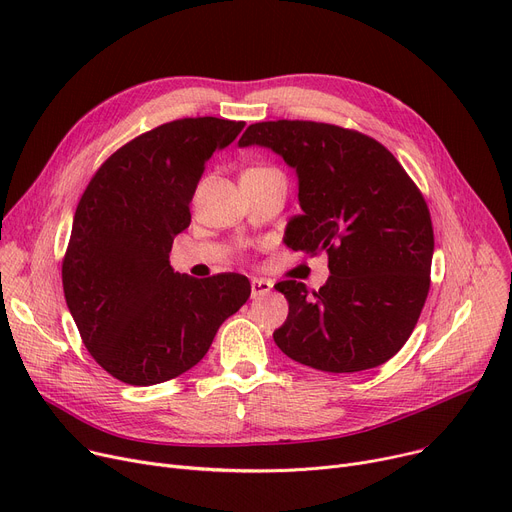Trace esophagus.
<instances>
[{"label": "esophagus", "mask_w": 512, "mask_h": 512, "mask_svg": "<svg viewBox=\"0 0 512 512\" xmlns=\"http://www.w3.org/2000/svg\"><path fill=\"white\" fill-rule=\"evenodd\" d=\"M272 282L270 280H261V278H253L251 280V297L253 299H259V297H265L267 292L272 290Z\"/></svg>", "instance_id": "obj_1"}]
</instances>
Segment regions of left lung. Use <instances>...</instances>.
<instances>
[{
	"mask_svg": "<svg viewBox=\"0 0 512 512\" xmlns=\"http://www.w3.org/2000/svg\"><path fill=\"white\" fill-rule=\"evenodd\" d=\"M240 147H270L299 176L301 215L284 242L328 253L319 290L276 284L288 317L274 332L280 351L319 371L355 373L392 359L413 334L429 292L434 228L427 203L375 139L309 120L251 124Z\"/></svg>",
	"mask_w": 512,
	"mask_h": 512,
	"instance_id": "1",
	"label": "left lung"
}]
</instances>
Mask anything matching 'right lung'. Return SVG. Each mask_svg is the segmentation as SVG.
Instances as JSON below:
<instances>
[{
  "label": "right lung",
  "instance_id": "obj_1",
  "mask_svg": "<svg viewBox=\"0 0 512 512\" xmlns=\"http://www.w3.org/2000/svg\"><path fill=\"white\" fill-rule=\"evenodd\" d=\"M242 128L205 116L143 132L103 161L78 201L62 261L66 305L91 357L124 384L195 367L251 297L240 274L195 280L170 265L205 161Z\"/></svg>",
  "mask_w": 512,
  "mask_h": 512
}]
</instances>
